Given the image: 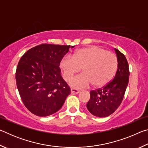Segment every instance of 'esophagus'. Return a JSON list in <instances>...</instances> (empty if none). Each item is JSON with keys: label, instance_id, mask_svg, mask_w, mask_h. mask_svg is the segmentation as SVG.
<instances>
[{"label": "esophagus", "instance_id": "34e87169", "mask_svg": "<svg viewBox=\"0 0 148 148\" xmlns=\"http://www.w3.org/2000/svg\"><path fill=\"white\" fill-rule=\"evenodd\" d=\"M71 92L72 94H77L79 92V90L74 89V88H72L71 89Z\"/></svg>", "mask_w": 148, "mask_h": 148}]
</instances>
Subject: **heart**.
I'll use <instances>...</instances> for the list:
<instances>
[{"instance_id":"heart-1","label":"heart","mask_w":148,"mask_h":148,"mask_svg":"<svg viewBox=\"0 0 148 148\" xmlns=\"http://www.w3.org/2000/svg\"><path fill=\"white\" fill-rule=\"evenodd\" d=\"M117 66L116 55L97 46H91L79 49L72 57H62L60 67L62 76L66 81L71 79L82 68L84 73L72 80V86L84 88L93 84L102 87L108 84L113 77Z\"/></svg>"}]
</instances>
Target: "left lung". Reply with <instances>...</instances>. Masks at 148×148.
<instances>
[{
  "label": "left lung",
  "mask_w": 148,
  "mask_h": 148,
  "mask_svg": "<svg viewBox=\"0 0 148 148\" xmlns=\"http://www.w3.org/2000/svg\"><path fill=\"white\" fill-rule=\"evenodd\" d=\"M117 58V69L115 76L106 86L90 91L91 98L87 110L93 116L105 117L113 114L123 99L129 80V68L126 57L115 48Z\"/></svg>",
  "instance_id": "1"
}]
</instances>
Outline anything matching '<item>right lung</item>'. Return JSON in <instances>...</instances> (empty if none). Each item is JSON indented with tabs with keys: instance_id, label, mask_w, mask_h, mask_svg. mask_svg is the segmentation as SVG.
Wrapping results in <instances>:
<instances>
[{
	"instance_id": "1",
	"label": "right lung",
	"mask_w": 148,
	"mask_h": 148,
	"mask_svg": "<svg viewBox=\"0 0 148 148\" xmlns=\"http://www.w3.org/2000/svg\"><path fill=\"white\" fill-rule=\"evenodd\" d=\"M74 46L42 44L21 57L16 72L17 87L25 106L36 116L46 117L61 109L71 88L59 65Z\"/></svg>"
}]
</instances>
